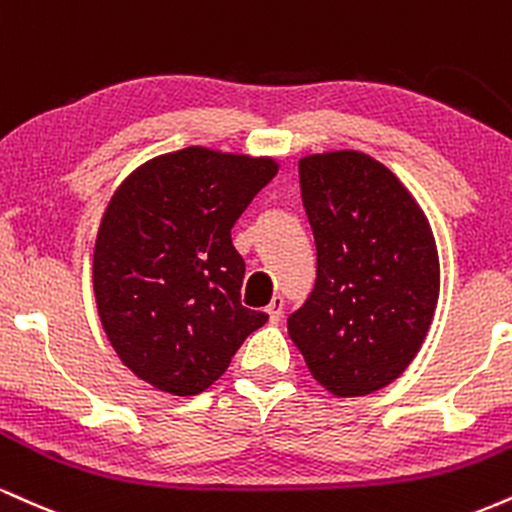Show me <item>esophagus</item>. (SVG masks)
I'll list each match as a JSON object with an SVG mask.
<instances>
[{"mask_svg":"<svg viewBox=\"0 0 512 512\" xmlns=\"http://www.w3.org/2000/svg\"><path fill=\"white\" fill-rule=\"evenodd\" d=\"M267 312H269V319H272V322H279L281 315H283V298H281V295H274L272 303L267 305Z\"/></svg>","mask_w":512,"mask_h":512,"instance_id":"34e87169","label":"esophagus"}]
</instances>
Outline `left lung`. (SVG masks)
I'll return each instance as SVG.
<instances>
[{
  "label": "left lung",
  "mask_w": 512,
  "mask_h": 512,
  "mask_svg": "<svg viewBox=\"0 0 512 512\" xmlns=\"http://www.w3.org/2000/svg\"><path fill=\"white\" fill-rule=\"evenodd\" d=\"M298 169L317 281L288 336L326 391L367 396L408 369L432 326L441 286L432 226L365 152L307 155Z\"/></svg>",
  "instance_id": "left-lung-1"
}]
</instances>
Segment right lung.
<instances>
[{
  "instance_id": "add662e5",
  "label": "right lung",
  "mask_w": 512,
  "mask_h": 512,
  "mask_svg": "<svg viewBox=\"0 0 512 512\" xmlns=\"http://www.w3.org/2000/svg\"><path fill=\"white\" fill-rule=\"evenodd\" d=\"M276 171L272 157L193 145L150 159L116 188L92 288L104 334L135 377L197 396L267 322L240 305L245 262L231 229Z\"/></svg>"
}]
</instances>
